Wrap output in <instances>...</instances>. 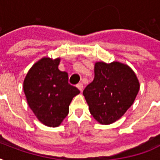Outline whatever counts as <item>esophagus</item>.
I'll list each match as a JSON object with an SVG mask.
<instances>
[{
  "label": "esophagus",
  "mask_w": 160,
  "mask_h": 160,
  "mask_svg": "<svg viewBox=\"0 0 160 160\" xmlns=\"http://www.w3.org/2000/svg\"><path fill=\"white\" fill-rule=\"evenodd\" d=\"M76 86H77V88L80 90V91H82L83 87H84V86H83L82 83H79V84H77V85H76Z\"/></svg>",
  "instance_id": "1"
}]
</instances>
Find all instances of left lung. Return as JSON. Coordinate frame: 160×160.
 Returning a JSON list of instances; mask_svg holds the SVG:
<instances>
[{
    "label": "left lung",
    "mask_w": 160,
    "mask_h": 160,
    "mask_svg": "<svg viewBox=\"0 0 160 160\" xmlns=\"http://www.w3.org/2000/svg\"><path fill=\"white\" fill-rule=\"evenodd\" d=\"M139 84L134 71L119 62L95 65V78L85 87L83 95L90 114L100 124L116 121L134 103Z\"/></svg>",
    "instance_id": "obj_1"
}]
</instances>
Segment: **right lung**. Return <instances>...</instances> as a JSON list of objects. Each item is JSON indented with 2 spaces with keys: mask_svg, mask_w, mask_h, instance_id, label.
I'll list each match as a JSON object with an SVG mask.
<instances>
[{
  "mask_svg": "<svg viewBox=\"0 0 160 160\" xmlns=\"http://www.w3.org/2000/svg\"><path fill=\"white\" fill-rule=\"evenodd\" d=\"M60 59L43 58L31 67L24 80V92L31 110L50 127L59 126L67 116L73 97L80 93L69 84L67 72L58 69Z\"/></svg>",
  "mask_w": 160,
  "mask_h": 160,
  "instance_id": "right-lung-1",
  "label": "right lung"
}]
</instances>
